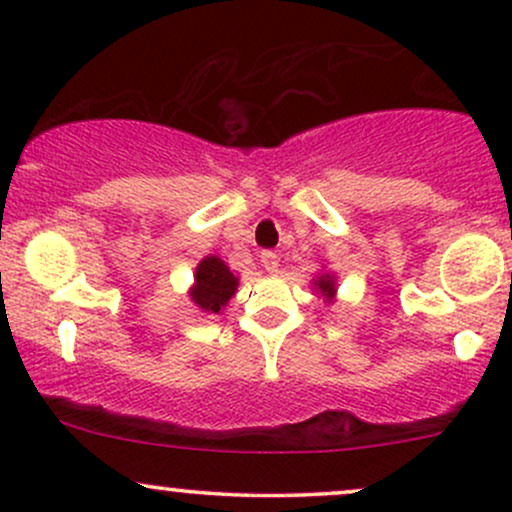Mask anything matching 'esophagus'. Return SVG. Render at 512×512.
<instances>
[{
    "instance_id": "34e87169",
    "label": "esophagus",
    "mask_w": 512,
    "mask_h": 512,
    "mask_svg": "<svg viewBox=\"0 0 512 512\" xmlns=\"http://www.w3.org/2000/svg\"><path fill=\"white\" fill-rule=\"evenodd\" d=\"M260 262H262V267L267 269L269 274H276V272H279V257H276V252H272V250H264L262 255H260Z\"/></svg>"
}]
</instances>
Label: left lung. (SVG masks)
Here are the masks:
<instances>
[{
	"instance_id": "8db88e82",
	"label": "left lung",
	"mask_w": 512,
	"mask_h": 512,
	"mask_svg": "<svg viewBox=\"0 0 512 512\" xmlns=\"http://www.w3.org/2000/svg\"><path fill=\"white\" fill-rule=\"evenodd\" d=\"M315 286H317V289H320V293H325V296H332V293H334V281H332L330 274L320 276Z\"/></svg>"
}]
</instances>
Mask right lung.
<instances>
[{"instance_id":"add662e5","label":"right lung","mask_w":512,"mask_h":512,"mask_svg":"<svg viewBox=\"0 0 512 512\" xmlns=\"http://www.w3.org/2000/svg\"><path fill=\"white\" fill-rule=\"evenodd\" d=\"M238 279L233 276L231 269L223 264L219 257H207L199 262L195 274V289H192V301L207 313H219L228 298L236 293Z\"/></svg>"}]
</instances>
